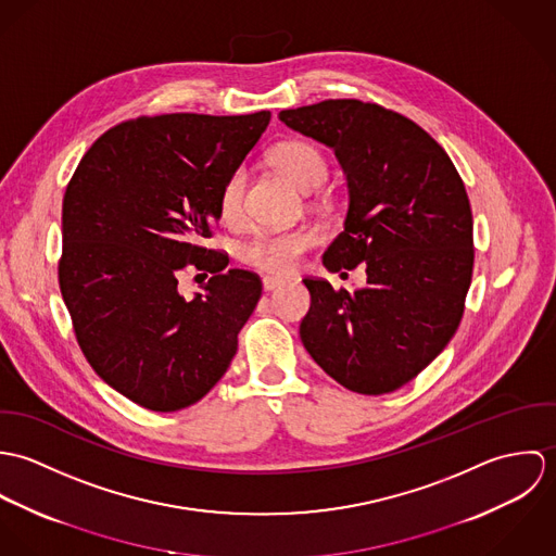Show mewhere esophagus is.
Segmentation results:
<instances>
[{
	"instance_id": "34e87169",
	"label": "esophagus",
	"mask_w": 556,
	"mask_h": 556,
	"mask_svg": "<svg viewBox=\"0 0 556 556\" xmlns=\"http://www.w3.org/2000/svg\"><path fill=\"white\" fill-rule=\"evenodd\" d=\"M280 287H285V280H282V278H274V276H265V278H263V289H265V291H276V289H280Z\"/></svg>"
}]
</instances>
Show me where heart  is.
<instances>
[{
    "instance_id": "heart-1",
    "label": "heart",
    "mask_w": 556,
    "mask_h": 556,
    "mask_svg": "<svg viewBox=\"0 0 556 556\" xmlns=\"http://www.w3.org/2000/svg\"><path fill=\"white\" fill-rule=\"evenodd\" d=\"M271 164L300 190L313 192L327 179V159L318 150L317 146L308 141H282L269 152ZM243 190H245V170L236 168L229 173V177L223 181L218 190V214L223 220L231 223L241 214L243 203ZM315 245V236L304 229L271 233V236H258L241 243L239 258L265 274L274 276H287L298 269L304 254Z\"/></svg>"
}]
</instances>
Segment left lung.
Wrapping results in <instances>:
<instances>
[{
	"label": "left lung",
	"mask_w": 556,
	"mask_h": 556,
	"mask_svg": "<svg viewBox=\"0 0 556 556\" xmlns=\"http://www.w3.org/2000/svg\"><path fill=\"white\" fill-rule=\"evenodd\" d=\"M280 122L329 146L349 179L344 231L325 267L362 263L368 276L355 291L304 278L302 342L342 388L390 394L447 346L465 315L476 248L463 177L424 128L377 102L323 100L280 111Z\"/></svg>",
	"instance_id": "left-lung-1"
}]
</instances>
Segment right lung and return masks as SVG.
Listing matches in <instances>:
<instances>
[{"instance_id":"obj_1","label":"right lung","mask_w":556,"mask_h":556,"mask_svg":"<svg viewBox=\"0 0 556 556\" xmlns=\"http://www.w3.org/2000/svg\"><path fill=\"white\" fill-rule=\"evenodd\" d=\"M271 113L137 117L85 152L62 205L60 291L96 375L143 408L170 413L227 372L256 308L261 278L223 271L205 248L218 190L256 146ZM184 266L213 274L205 294L176 291Z\"/></svg>"}]
</instances>
